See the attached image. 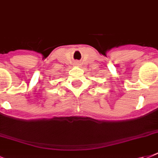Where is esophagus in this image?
<instances>
[{"label":"esophagus","mask_w":158,"mask_h":158,"mask_svg":"<svg viewBox=\"0 0 158 158\" xmlns=\"http://www.w3.org/2000/svg\"><path fill=\"white\" fill-rule=\"evenodd\" d=\"M74 65H75V66H79V64H79V62H78V61H75V62H74Z\"/></svg>","instance_id":"1"}]
</instances>
